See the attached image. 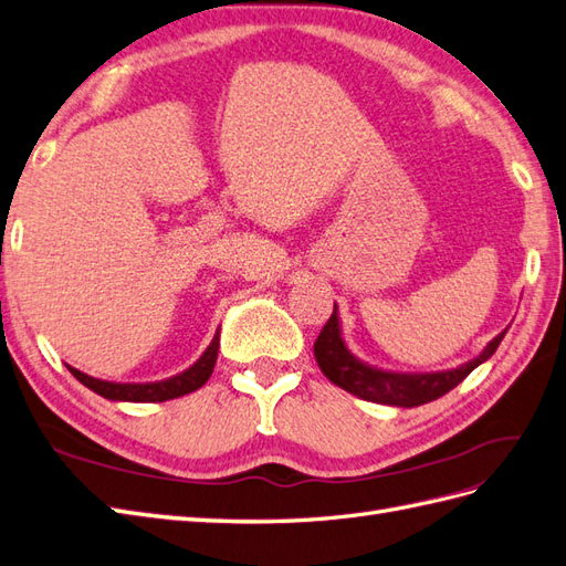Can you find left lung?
Returning <instances> with one entry per match:
<instances>
[{
    "label": "left lung",
    "instance_id": "8db88e82",
    "mask_svg": "<svg viewBox=\"0 0 566 566\" xmlns=\"http://www.w3.org/2000/svg\"><path fill=\"white\" fill-rule=\"evenodd\" d=\"M506 334L494 336L482 353L473 360H468L453 369L442 371H391L381 369L375 365L363 363L360 357H355L346 340H343L340 319H338V307L334 305V314L324 324L319 338L314 343V357L319 363L324 375L336 384V387L346 389L348 394L365 398L371 403H384V406H398V408H416L422 403H430L434 398L444 396L453 387L471 375V371L482 365L494 355L500 348V343Z\"/></svg>",
    "mask_w": 566,
    "mask_h": 566
}]
</instances>
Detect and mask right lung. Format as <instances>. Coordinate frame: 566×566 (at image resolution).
<instances>
[{
    "label": "right lung",
    "mask_w": 566,
    "mask_h": 566,
    "mask_svg": "<svg viewBox=\"0 0 566 566\" xmlns=\"http://www.w3.org/2000/svg\"><path fill=\"white\" fill-rule=\"evenodd\" d=\"M218 346H220V328L216 331L213 340L209 343V348L203 350V355L199 360L187 367L185 371H179L175 377L160 379V381H146V384H119V381H105V379H95L78 371L76 367H69V371L88 387L91 391H95L98 396L107 398V401H129V403H160V401H170V398L185 396L201 389L206 381H209L216 357H218Z\"/></svg>",
    "instance_id": "1"
}]
</instances>
